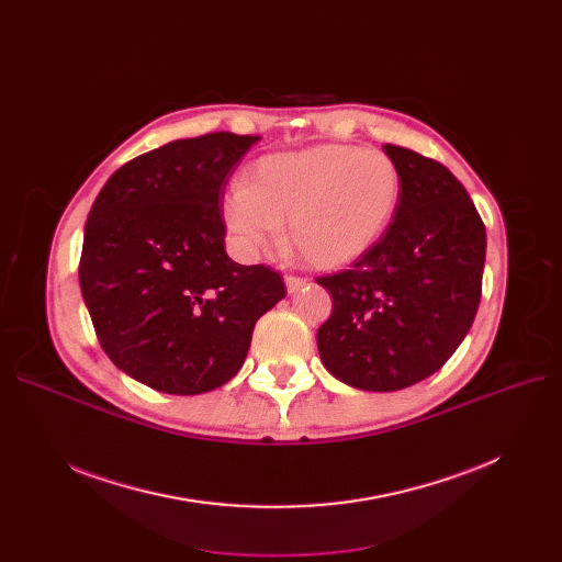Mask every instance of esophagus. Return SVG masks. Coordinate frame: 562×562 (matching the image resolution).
Listing matches in <instances>:
<instances>
[{"label": "esophagus", "mask_w": 562, "mask_h": 562, "mask_svg": "<svg viewBox=\"0 0 562 562\" xmlns=\"http://www.w3.org/2000/svg\"><path fill=\"white\" fill-rule=\"evenodd\" d=\"M284 284H286V291H289V293H296V291H301V289L307 284V280H305V278H299V276H286V278H284Z\"/></svg>", "instance_id": "1"}]
</instances>
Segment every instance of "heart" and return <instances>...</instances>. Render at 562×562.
<instances>
[{"label":"heart","instance_id":"b5f03b06","mask_svg":"<svg viewBox=\"0 0 562 562\" xmlns=\"http://www.w3.org/2000/svg\"><path fill=\"white\" fill-rule=\"evenodd\" d=\"M401 200L392 157L358 145H314L255 161L223 200V221L246 252L289 241L314 269L356 261L390 227Z\"/></svg>","mask_w":562,"mask_h":562}]
</instances>
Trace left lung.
Here are the masks:
<instances>
[{"label": "left lung", "mask_w": 562, "mask_h": 562, "mask_svg": "<svg viewBox=\"0 0 562 562\" xmlns=\"http://www.w3.org/2000/svg\"><path fill=\"white\" fill-rule=\"evenodd\" d=\"M385 153L401 172L394 221L350 269L316 278L333 296L321 362L367 392L405 390L445 367L479 312L487 248L447 166L390 143Z\"/></svg>", "instance_id": "8db88e82"}]
</instances>
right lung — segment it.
<instances>
[{
	"label": "right lung",
	"instance_id": "obj_1",
	"mask_svg": "<svg viewBox=\"0 0 562 562\" xmlns=\"http://www.w3.org/2000/svg\"><path fill=\"white\" fill-rule=\"evenodd\" d=\"M259 136L166 143L117 168L83 227L81 296L109 360L143 385L193 396L232 380L255 323L284 299L271 266L225 252L221 200Z\"/></svg>",
	"mask_w": 562,
	"mask_h": 562
}]
</instances>
